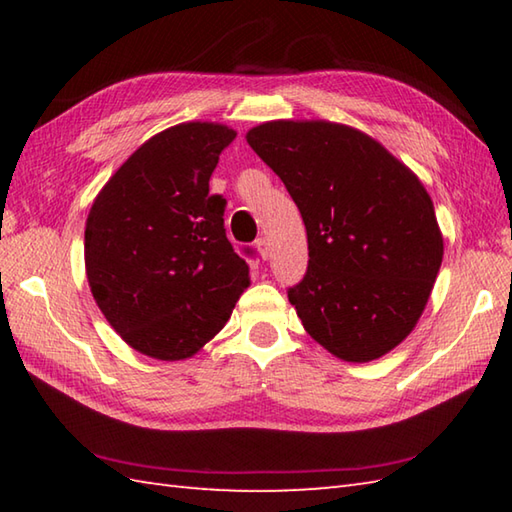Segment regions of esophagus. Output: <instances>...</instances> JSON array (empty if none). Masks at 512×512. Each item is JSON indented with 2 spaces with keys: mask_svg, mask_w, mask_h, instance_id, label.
Masks as SVG:
<instances>
[{
  "mask_svg": "<svg viewBox=\"0 0 512 512\" xmlns=\"http://www.w3.org/2000/svg\"><path fill=\"white\" fill-rule=\"evenodd\" d=\"M255 248H257V253H259V259H264V262H266V259L270 257V246H268L266 239L259 237L257 242H255Z\"/></svg>",
  "mask_w": 512,
  "mask_h": 512,
  "instance_id": "obj_1",
  "label": "esophagus"
}]
</instances>
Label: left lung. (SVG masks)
I'll use <instances>...</instances> for the list:
<instances>
[{"label":"left lung","mask_w":512,"mask_h":512,"mask_svg":"<svg viewBox=\"0 0 512 512\" xmlns=\"http://www.w3.org/2000/svg\"><path fill=\"white\" fill-rule=\"evenodd\" d=\"M248 145L286 184L308 233V273L288 301L314 341L369 363L416 328L444 255L424 184L358 129L270 121Z\"/></svg>","instance_id":"1"}]
</instances>
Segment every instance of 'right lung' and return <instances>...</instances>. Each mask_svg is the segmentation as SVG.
Returning a JSON list of instances; mask_svg holds the SVG:
<instances>
[{"mask_svg": "<svg viewBox=\"0 0 512 512\" xmlns=\"http://www.w3.org/2000/svg\"><path fill=\"white\" fill-rule=\"evenodd\" d=\"M235 129L180 123L145 140L96 195L85 222V275L96 306L136 352L198 354L250 286L226 237L211 173Z\"/></svg>", "mask_w": 512, "mask_h": 512, "instance_id": "obj_1", "label": "right lung"}]
</instances>
